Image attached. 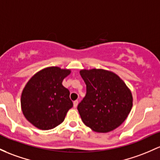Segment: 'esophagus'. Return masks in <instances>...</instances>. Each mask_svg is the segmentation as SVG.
I'll use <instances>...</instances> for the list:
<instances>
[{
	"mask_svg": "<svg viewBox=\"0 0 160 160\" xmlns=\"http://www.w3.org/2000/svg\"><path fill=\"white\" fill-rule=\"evenodd\" d=\"M77 105H78V100H75V101L73 102V107H74V108H77Z\"/></svg>",
	"mask_w": 160,
	"mask_h": 160,
	"instance_id": "esophagus-1",
	"label": "esophagus"
}]
</instances>
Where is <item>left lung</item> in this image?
Returning <instances> with one entry per match:
<instances>
[{
  "label": "left lung",
  "mask_w": 160,
  "mask_h": 160,
  "mask_svg": "<svg viewBox=\"0 0 160 160\" xmlns=\"http://www.w3.org/2000/svg\"><path fill=\"white\" fill-rule=\"evenodd\" d=\"M80 73L87 84V94L77 106L83 122L98 133L117 128L132 108L131 89L112 71L92 68Z\"/></svg>",
  "instance_id": "8db88e82"
}]
</instances>
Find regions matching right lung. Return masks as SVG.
<instances>
[{
    "label": "right lung",
    "mask_w": 160,
    "mask_h": 160,
    "mask_svg": "<svg viewBox=\"0 0 160 160\" xmlns=\"http://www.w3.org/2000/svg\"><path fill=\"white\" fill-rule=\"evenodd\" d=\"M71 69L48 67L29 79L21 94V109L26 120L40 130H50L64 122L73 102L62 82Z\"/></svg>",
    "instance_id": "right-lung-1"
}]
</instances>
